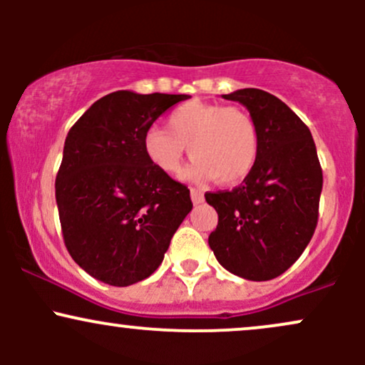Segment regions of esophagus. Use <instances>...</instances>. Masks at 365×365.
<instances>
[{
    "instance_id": "34e87169",
    "label": "esophagus",
    "mask_w": 365,
    "mask_h": 365,
    "mask_svg": "<svg viewBox=\"0 0 365 365\" xmlns=\"http://www.w3.org/2000/svg\"><path fill=\"white\" fill-rule=\"evenodd\" d=\"M190 197L194 206H197V204H200L204 200V194L200 190H197V188H190Z\"/></svg>"
}]
</instances>
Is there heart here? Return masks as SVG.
<instances>
[{"mask_svg":"<svg viewBox=\"0 0 365 365\" xmlns=\"http://www.w3.org/2000/svg\"><path fill=\"white\" fill-rule=\"evenodd\" d=\"M166 128L150 127L142 139L145 158L166 177L182 168L187 148L194 161L185 177L197 182L217 178L237 183L257 161V127L249 113L237 106L185 103L170 113Z\"/></svg>","mask_w":365,"mask_h":365,"instance_id":"heart-1","label":"heart"}]
</instances>
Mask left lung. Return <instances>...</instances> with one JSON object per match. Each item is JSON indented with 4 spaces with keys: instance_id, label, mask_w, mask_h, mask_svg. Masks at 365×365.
<instances>
[{
    "instance_id": "1",
    "label": "left lung",
    "mask_w": 365,
    "mask_h": 365,
    "mask_svg": "<svg viewBox=\"0 0 365 365\" xmlns=\"http://www.w3.org/2000/svg\"><path fill=\"white\" fill-rule=\"evenodd\" d=\"M249 110L259 132L252 171L232 192L206 194L217 212L209 247L230 273L267 282L283 274L317 225L322 171L311 130L282 99L261 89L225 94Z\"/></svg>"
}]
</instances>
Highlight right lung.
<instances>
[{"mask_svg":"<svg viewBox=\"0 0 365 365\" xmlns=\"http://www.w3.org/2000/svg\"><path fill=\"white\" fill-rule=\"evenodd\" d=\"M187 98L116 91L70 128L56 204L66 249L92 278L113 287L148 278L192 211L190 190L154 168L142 148L150 125Z\"/></svg>","mask_w":365,"mask_h":365,"instance_id":"add662e5","label":"right lung"}]
</instances>
